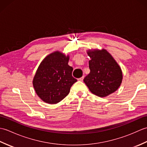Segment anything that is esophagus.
<instances>
[{
    "label": "esophagus",
    "instance_id": "34e87169",
    "mask_svg": "<svg viewBox=\"0 0 147 147\" xmlns=\"http://www.w3.org/2000/svg\"><path fill=\"white\" fill-rule=\"evenodd\" d=\"M84 79V76H82V78H80L78 79V81H80V82H83Z\"/></svg>",
    "mask_w": 147,
    "mask_h": 147
}]
</instances>
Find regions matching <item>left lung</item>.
I'll list each match as a JSON object with an SVG mask.
<instances>
[{"label": "left lung", "mask_w": 147, "mask_h": 147, "mask_svg": "<svg viewBox=\"0 0 147 147\" xmlns=\"http://www.w3.org/2000/svg\"><path fill=\"white\" fill-rule=\"evenodd\" d=\"M90 73L84 82L90 91L100 97H105L119 88L123 80L121 69L112 56L106 51L89 50L87 52Z\"/></svg>", "instance_id": "obj_1"}]
</instances>
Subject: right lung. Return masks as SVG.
I'll return each mask as SVG.
<instances>
[{
    "instance_id": "add662e5",
    "label": "right lung",
    "mask_w": 147,
    "mask_h": 147,
    "mask_svg": "<svg viewBox=\"0 0 147 147\" xmlns=\"http://www.w3.org/2000/svg\"><path fill=\"white\" fill-rule=\"evenodd\" d=\"M69 56L56 51L43 59L33 80L37 95L47 104L64 99L77 80L72 76L73 68L68 65Z\"/></svg>"
}]
</instances>
